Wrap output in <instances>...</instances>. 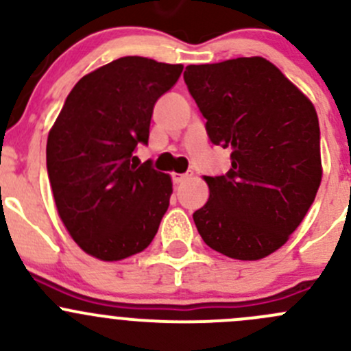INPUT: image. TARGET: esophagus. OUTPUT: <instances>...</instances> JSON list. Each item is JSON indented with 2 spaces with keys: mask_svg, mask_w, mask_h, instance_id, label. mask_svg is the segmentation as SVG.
Instances as JSON below:
<instances>
[{
  "mask_svg": "<svg viewBox=\"0 0 351 351\" xmlns=\"http://www.w3.org/2000/svg\"><path fill=\"white\" fill-rule=\"evenodd\" d=\"M189 180V175H175L173 176V182H175V185H182L183 182H186Z\"/></svg>",
  "mask_w": 351,
  "mask_h": 351,
  "instance_id": "esophagus-1",
  "label": "esophagus"
}]
</instances>
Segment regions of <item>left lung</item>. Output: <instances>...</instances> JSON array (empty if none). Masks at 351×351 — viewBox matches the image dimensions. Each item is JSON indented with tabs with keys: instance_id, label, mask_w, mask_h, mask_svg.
<instances>
[{
	"instance_id": "8db88e82",
	"label": "left lung",
	"mask_w": 351,
	"mask_h": 351,
	"mask_svg": "<svg viewBox=\"0 0 351 351\" xmlns=\"http://www.w3.org/2000/svg\"><path fill=\"white\" fill-rule=\"evenodd\" d=\"M185 83L231 169L205 176L207 204L193 214L205 244L229 258L261 260L289 241L323 178L313 101L265 58L186 66Z\"/></svg>"
}]
</instances>
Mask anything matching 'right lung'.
Returning <instances> with one entry per match:
<instances>
[{"mask_svg":"<svg viewBox=\"0 0 351 351\" xmlns=\"http://www.w3.org/2000/svg\"><path fill=\"white\" fill-rule=\"evenodd\" d=\"M182 64L127 56L91 71L67 95L49 130L47 173L62 224L101 261L141 253L158 232L171 176L134 149L147 144L153 107L178 81Z\"/></svg>","mask_w":351,"mask_h":351,"instance_id":"right-lung-1","label":"right lung"}]
</instances>
